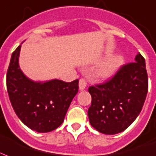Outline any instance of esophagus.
<instances>
[{"label":"esophagus","mask_w":156,"mask_h":156,"mask_svg":"<svg viewBox=\"0 0 156 156\" xmlns=\"http://www.w3.org/2000/svg\"><path fill=\"white\" fill-rule=\"evenodd\" d=\"M87 87V80L85 78H81L79 80V90L83 91Z\"/></svg>","instance_id":"1"}]
</instances>
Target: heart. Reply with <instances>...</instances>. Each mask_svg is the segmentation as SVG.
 <instances>
[{"mask_svg":"<svg viewBox=\"0 0 156 156\" xmlns=\"http://www.w3.org/2000/svg\"><path fill=\"white\" fill-rule=\"evenodd\" d=\"M123 64V58L121 55H113L105 61L97 72V77L101 79H106L115 75Z\"/></svg>","mask_w":156,"mask_h":156,"instance_id":"obj_1","label":"heart"}]
</instances>
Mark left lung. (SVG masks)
<instances>
[{
    "label": "left lung",
    "instance_id": "1",
    "mask_svg": "<svg viewBox=\"0 0 156 156\" xmlns=\"http://www.w3.org/2000/svg\"><path fill=\"white\" fill-rule=\"evenodd\" d=\"M91 105L87 115L94 128L104 134L119 133L141 112L148 91L145 59L140 53L135 62L123 65L110 80L88 88Z\"/></svg>",
    "mask_w": 156,
    "mask_h": 156
}]
</instances>
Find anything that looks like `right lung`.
I'll return each instance as SVG.
<instances>
[{
    "label": "right lung",
    "instance_id": "right-lung-1",
    "mask_svg": "<svg viewBox=\"0 0 156 156\" xmlns=\"http://www.w3.org/2000/svg\"><path fill=\"white\" fill-rule=\"evenodd\" d=\"M21 45L12 53L6 87L12 107L20 120L37 133H48L62 124L70 103L78 91V79L45 83L27 78L19 65Z\"/></svg>",
    "mask_w": 156,
    "mask_h": 156
}]
</instances>
